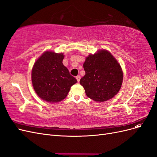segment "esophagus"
<instances>
[{
  "label": "esophagus",
  "mask_w": 157,
  "mask_h": 157,
  "mask_svg": "<svg viewBox=\"0 0 157 157\" xmlns=\"http://www.w3.org/2000/svg\"><path fill=\"white\" fill-rule=\"evenodd\" d=\"M76 79L77 80V82H79L80 80V76H79V75L77 76V77H76Z\"/></svg>",
  "instance_id": "esophagus-1"
}]
</instances>
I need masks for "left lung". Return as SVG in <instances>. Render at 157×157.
I'll list each match as a JSON object with an SVG mask.
<instances>
[{
  "label": "left lung",
  "mask_w": 157,
  "mask_h": 157,
  "mask_svg": "<svg viewBox=\"0 0 157 157\" xmlns=\"http://www.w3.org/2000/svg\"><path fill=\"white\" fill-rule=\"evenodd\" d=\"M83 67L85 75L80 83L89 98L96 101H105L119 91L123 80L122 71L110 52L100 50L89 55Z\"/></svg>",
  "instance_id": "obj_1"
}]
</instances>
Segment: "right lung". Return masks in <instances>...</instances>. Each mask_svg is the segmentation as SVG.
<instances>
[{"instance_id":"obj_1","label":"right lung","mask_w":157,"mask_h":157,"mask_svg":"<svg viewBox=\"0 0 157 157\" xmlns=\"http://www.w3.org/2000/svg\"><path fill=\"white\" fill-rule=\"evenodd\" d=\"M63 54L46 52L37 59L33 67V88L40 98L50 103L63 100L71 87L77 82L63 65Z\"/></svg>"}]
</instances>
